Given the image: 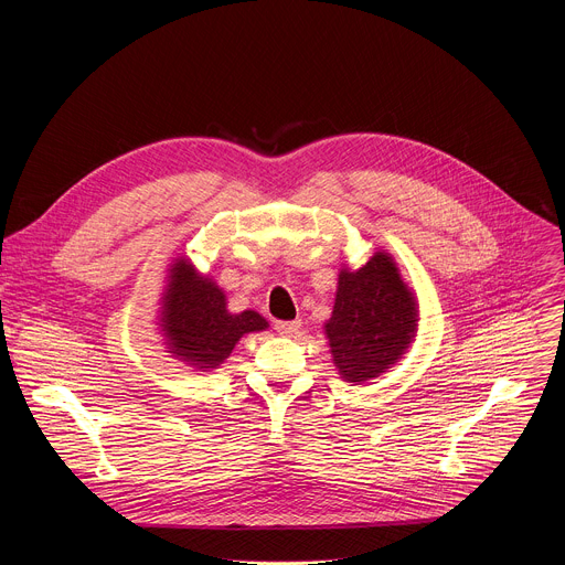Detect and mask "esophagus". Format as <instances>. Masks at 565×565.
Returning a JSON list of instances; mask_svg holds the SVG:
<instances>
[{
	"instance_id": "obj_1",
	"label": "esophagus",
	"mask_w": 565,
	"mask_h": 565,
	"mask_svg": "<svg viewBox=\"0 0 565 565\" xmlns=\"http://www.w3.org/2000/svg\"><path fill=\"white\" fill-rule=\"evenodd\" d=\"M299 327H301V319H292V321H275V331L279 333V335H295L297 331H299Z\"/></svg>"
}]
</instances>
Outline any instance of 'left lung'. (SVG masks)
Instances as JSON below:
<instances>
[{
	"instance_id": "obj_1",
	"label": "left lung",
	"mask_w": 565,
	"mask_h": 565,
	"mask_svg": "<svg viewBox=\"0 0 565 565\" xmlns=\"http://www.w3.org/2000/svg\"><path fill=\"white\" fill-rule=\"evenodd\" d=\"M416 306L386 253H375L360 270H342L324 327L340 375L362 384L386 373L416 338Z\"/></svg>"
}]
</instances>
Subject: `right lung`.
<instances>
[{
    "label": "right lung",
    "instance_id": "obj_1",
    "mask_svg": "<svg viewBox=\"0 0 565 565\" xmlns=\"http://www.w3.org/2000/svg\"><path fill=\"white\" fill-rule=\"evenodd\" d=\"M160 321L170 353L199 371L223 364L246 333L268 329V321L255 310L230 312L223 290L201 277L188 259H177L170 268Z\"/></svg>",
    "mask_w": 565,
    "mask_h": 565
}]
</instances>
